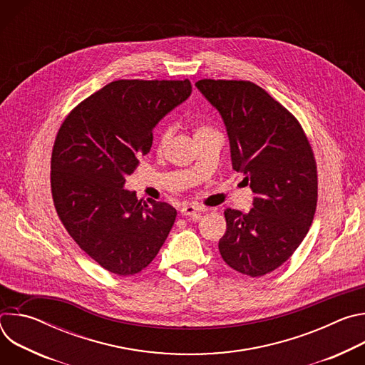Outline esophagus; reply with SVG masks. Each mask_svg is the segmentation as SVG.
<instances>
[{"label":"esophagus","instance_id":"esophagus-1","mask_svg":"<svg viewBox=\"0 0 365 365\" xmlns=\"http://www.w3.org/2000/svg\"><path fill=\"white\" fill-rule=\"evenodd\" d=\"M202 211H203V207H200L197 205H186L180 210V214L183 217H196L197 218Z\"/></svg>","mask_w":365,"mask_h":365}]
</instances>
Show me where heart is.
<instances>
[{
    "label": "heart",
    "mask_w": 365,
    "mask_h": 365,
    "mask_svg": "<svg viewBox=\"0 0 365 365\" xmlns=\"http://www.w3.org/2000/svg\"><path fill=\"white\" fill-rule=\"evenodd\" d=\"M205 130H211V128H207V127H200V128H197V131H205ZM197 131H196V133H197ZM170 135H172V127H166V128L160 133V137H159V145H160V147L166 145V143L169 141Z\"/></svg>",
    "instance_id": "obj_1"
}]
</instances>
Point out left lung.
Masks as SVG:
<instances>
[{
	"label": "left lung",
	"mask_w": 365,
	"mask_h": 365,
	"mask_svg": "<svg viewBox=\"0 0 365 365\" xmlns=\"http://www.w3.org/2000/svg\"><path fill=\"white\" fill-rule=\"evenodd\" d=\"M195 86L222 117L232 169L245 175L254 193L248 214L224 212L220 252L231 269L264 276L287 262L314 221V151L297 120L258 85L202 79Z\"/></svg>",
	"instance_id": "1"
}]
</instances>
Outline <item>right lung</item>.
Listing matches in <instances>:
<instances>
[{
    "instance_id": "right-lung-1",
    "label": "right lung",
    "mask_w": 365,
    "mask_h": 365,
    "mask_svg": "<svg viewBox=\"0 0 365 365\" xmlns=\"http://www.w3.org/2000/svg\"><path fill=\"white\" fill-rule=\"evenodd\" d=\"M192 93L185 81H115L63 121L51 153V195L76 244L106 270L131 276L165 244L176 210L124 189L153 130Z\"/></svg>"
}]
</instances>
